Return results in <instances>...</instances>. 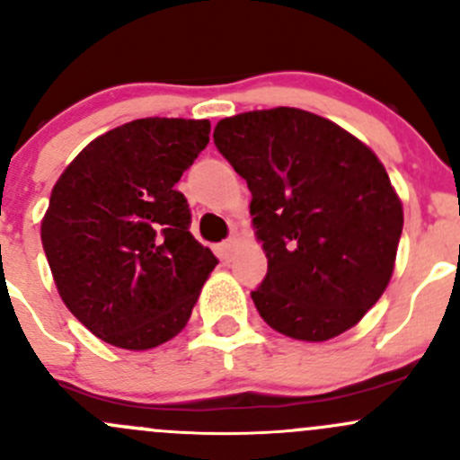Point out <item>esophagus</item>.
<instances>
[{
    "instance_id": "esophagus-1",
    "label": "esophagus",
    "mask_w": 460,
    "mask_h": 460,
    "mask_svg": "<svg viewBox=\"0 0 460 460\" xmlns=\"http://www.w3.org/2000/svg\"><path fill=\"white\" fill-rule=\"evenodd\" d=\"M238 246H240V238H235V235H234V238L226 240V243H222L220 251H222V255H225V260H229L231 255L235 253V249H238Z\"/></svg>"
}]
</instances>
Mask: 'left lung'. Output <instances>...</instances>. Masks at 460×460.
Returning a JSON list of instances; mask_svg holds the SVG:
<instances>
[{
    "label": "left lung",
    "instance_id": "obj_1",
    "mask_svg": "<svg viewBox=\"0 0 460 460\" xmlns=\"http://www.w3.org/2000/svg\"><path fill=\"white\" fill-rule=\"evenodd\" d=\"M216 147L246 181L251 225L269 260L251 293L273 331L328 341L361 322L394 270L403 205L384 163L306 110L222 119Z\"/></svg>",
    "mask_w": 460,
    "mask_h": 460
}]
</instances>
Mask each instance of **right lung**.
I'll return each mask as SVG.
<instances>
[{
    "instance_id": "obj_1",
    "label": "right lung",
    "mask_w": 460,
    "mask_h": 460,
    "mask_svg": "<svg viewBox=\"0 0 460 460\" xmlns=\"http://www.w3.org/2000/svg\"><path fill=\"white\" fill-rule=\"evenodd\" d=\"M207 119H137L101 134L64 169L41 220L57 291L85 328L149 350L190 322L216 269L173 190L209 143Z\"/></svg>"
}]
</instances>
